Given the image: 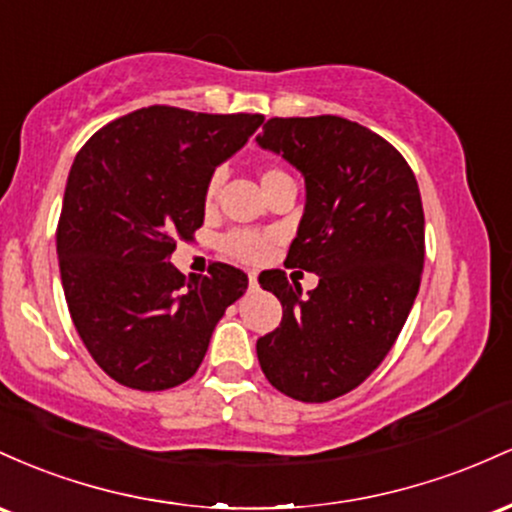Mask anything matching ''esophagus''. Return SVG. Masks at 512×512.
I'll use <instances>...</instances> for the list:
<instances>
[{
    "mask_svg": "<svg viewBox=\"0 0 512 512\" xmlns=\"http://www.w3.org/2000/svg\"><path fill=\"white\" fill-rule=\"evenodd\" d=\"M249 287H251V290H256V287H258V278H256V273H249Z\"/></svg>",
    "mask_w": 512,
    "mask_h": 512,
    "instance_id": "esophagus-1",
    "label": "esophagus"
}]
</instances>
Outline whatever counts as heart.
Here are the masks:
<instances>
[{
	"instance_id": "heart-1",
	"label": "heart",
	"mask_w": 512,
	"mask_h": 512,
	"mask_svg": "<svg viewBox=\"0 0 512 512\" xmlns=\"http://www.w3.org/2000/svg\"><path fill=\"white\" fill-rule=\"evenodd\" d=\"M287 179H290V174L283 169H278V166H263V169L258 171V181H261L263 191H268V188H273L275 183L287 181ZM220 188H222V171H215V174L210 176L208 186H205V193H203L205 208H212V205L217 203ZM268 246H271L268 244V239L261 237V234H256V232H232L225 237L227 254L237 258V261H244V263L263 261L268 254Z\"/></svg>"
}]
</instances>
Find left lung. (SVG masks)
Instances as JSON below:
<instances>
[{"instance_id":"8db88e82","label":"left lung","mask_w":512,"mask_h":512,"mask_svg":"<svg viewBox=\"0 0 512 512\" xmlns=\"http://www.w3.org/2000/svg\"><path fill=\"white\" fill-rule=\"evenodd\" d=\"M256 142L304 176L285 266L319 275L307 295L283 271L258 275L283 304L258 363L278 392L321 404L365 382L404 329L426 254L421 191L406 159L353 120L271 118Z\"/></svg>"}]
</instances>
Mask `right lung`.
I'll return each mask as SVG.
<instances>
[{"label": "right lung", "mask_w": 512, "mask_h": 512, "mask_svg": "<svg viewBox=\"0 0 512 512\" xmlns=\"http://www.w3.org/2000/svg\"><path fill=\"white\" fill-rule=\"evenodd\" d=\"M263 123L149 106L103 125L79 149L57 225L67 307L91 358L142 392L191 380L225 309L246 292L239 268L186 278L176 241L203 225V193Z\"/></svg>", "instance_id": "add662e5"}]
</instances>
